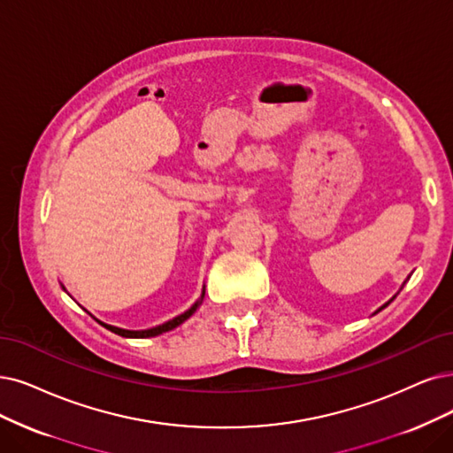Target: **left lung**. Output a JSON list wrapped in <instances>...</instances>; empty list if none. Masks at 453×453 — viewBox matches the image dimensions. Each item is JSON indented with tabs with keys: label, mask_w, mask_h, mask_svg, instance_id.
<instances>
[{
	"label": "left lung",
	"mask_w": 453,
	"mask_h": 453,
	"mask_svg": "<svg viewBox=\"0 0 453 453\" xmlns=\"http://www.w3.org/2000/svg\"><path fill=\"white\" fill-rule=\"evenodd\" d=\"M390 303H392V300H390ZM390 303H388V304H390ZM388 304H384V306H388ZM384 306H382V308H384ZM382 308H380V310H382Z\"/></svg>",
	"instance_id": "1"
}]
</instances>
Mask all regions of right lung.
Instances as JSON below:
<instances>
[{
    "label": "right lung",
    "mask_w": 453,
    "mask_h": 453,
    "mask_svg": "<svg viewBox=\"0 0 453 453\" xmlns=\"http://www.w3.org/2000/svg\"><path fill=\"white\" fill-rule=\"evenodd\" d=\"M196 308H197V303L188 310V311H184L182 315H179V317H175V319H172V321H167V323H164V325H160V326H157V328H150V330H123V328H117V326H110V325H104V323H100L103 325L104 328H108V330H111V332H115V334H119V336H123V338H153V336H158V334H162V332H167V330H173V328H177L179 325H182L184 321L188 319V317L196 311Z\"/></svg>",
    "instance_id": "add662e5"
}]
</instances>
